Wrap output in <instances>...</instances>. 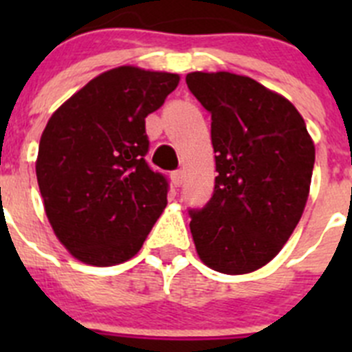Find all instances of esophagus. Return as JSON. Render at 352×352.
Returning a JSON list of instances; mask_svg holds the SVG:
<instances>
[{
	"label": "esophagus",
	"mask_w": 352,
	"mask_h": 352,
	"mask_svg": "<svg viewBox=\"0 0 352 352\" xmlns=\"http://www.w3.org/2000/svg\"><path fill=\"white\" fill-rule=\"evenodd\" d=\"M170 179H173L174 186H179L183 183V170H174L173 174H170Z\"/></svg>",
	"instance_id": "esophagus-1"
}]
</instances>
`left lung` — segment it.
<instances>
[{
    "label": "left lung",
    "mask_w": 352,
    "mask_h": 352,
    "mask_svg": "<svg viewBox=\"0 0 352 352\" xmlns=\"http://www.w3.org/2000/svg\"><path fill=\"white\" fill-rule=\"evenodd\" d=\"M186 86L211 113L219 173L210 203L190 211L195 250L214 272H256L300 222L316 146L298 109L250 77L190 72Z\"/></svg>",
    "instance_id": "left-lung-1"
}]
</instances>
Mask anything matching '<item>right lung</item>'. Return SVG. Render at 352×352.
I'll use <instances>...</instances> for the list:
<instances>
[{
  "instance_id": "add662e5",
  "label": "right lung",
  "mask_w": 352,
  "mask_h": 352,
  "mask_svg": "<svg viewBox=\"0 0 352 352\" xmlns=\"http://www.w3.org/2000/svg\"><path fill=\"white\" fill-rule=\"evenodd\" d=\"M178 82V74L123 65L49 118L36 179L56 238L80 263L102 268L132 259L166 210V178L144 160V120Z\"/></svg>"
}]
</instances>
